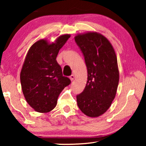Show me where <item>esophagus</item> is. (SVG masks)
I'll list each match as a JSON object with an SVG mask.
<instances>
[{"instance_id":"esophagus-1","label":"esophagus","mask_w":146,"mask_h":146,"mask_svg":"<svg viewBox=\"0 0 146 146\" xmlns=\"http://www.w3.org/2000/svg\"><path fill=\"white\" fill-rule=\"evenodd\" d=\"M70 78L71 81H73L74 80V78H75V76L73 75H71V76H70Z\"/></svg>"}]
</instances>
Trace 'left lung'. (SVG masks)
I'll return each mask as SVG.
<instances>
[{"mask_svg": "<svg viewBox=\"0 0 146 146\" xmlns=\"http://www.w3.org/2000/svg\"><path fill=\"white\" fill-rule=\"evenodd\" d=\"M75 40L84 56L88 80L76 96L78 108L90 117L103 115L111 105L119 82L117 58L108 39L97 32L78 34Z\"/></svg>", "mask_w": 146, "mask_h": 146, "instance_id": "left-lung-1", "label": "left lung"}]
</instances>
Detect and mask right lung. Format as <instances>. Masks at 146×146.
<instances>
[{
  "instance_id": "obj_1",
  "label": "right lung",
  "mask_w": 146,
  "mask_h": 146,
  "mask_svg": "<svg viewBox=\"0 0 146 146\" xmlns=\"http://www.w3.org/2000/svg\"><path fill=\"white\" fill-rule=\"evenodd\" d=\"M71 35L59 36L55 42L40 39L31 46L21 71V83L26 102L39 113H48L55 108L60 93L70 84L64 76L56 58Z\"/></svg>"
}]
</instances>
